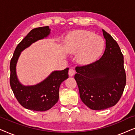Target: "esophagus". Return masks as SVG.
<instances>
[{
    "label": "esophagus",
    "mask_w": 135,
    "mask_h": 135,
    "mask_svg": "<svg viewBox=\"0 0 135 135\" xmlns=\"http://www.w3.org/2000/svg\"><path fill=\"white\" fill-rule=\"evenodd\" d=\"M75 74V71L74 69H73V68H71V69H69V75L70 76H73Z\"/></svg>",
    "instance_id": "obj_1"
}]
</instances>
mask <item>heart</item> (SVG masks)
<instances>
[{
    "label": "heart",
    "mask_w": 135,
    "mask_h": 135,
    "mask_svg": "<svg viewBox=\"0 0 135 135\" xmlns=\"http://www.w3.org/2000/svg\"><path fill=\"white\" fill-rule=\"evenodd\" d=\"M105 42L103 38L88 31L79 30L73 32L66 42V50L71 54L77 52V61L81 64L93 62L102 53Z\"/></svg>",
    "instance_id": "1"
}]
</instances>
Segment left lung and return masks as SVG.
I'll list each match as a JSON object with an SVG mask.
<instances>
[{
  "label": "left lung",
  "mask_w": 135,
  "mask_h": 135,
  "mask_svg": "<svg viewBox=\"0 0 135 135\" xmlns=\"http://www.w3.org/2000/svg\"><path fill=\"white\" fill-rule=\"evenodd\" d=\"M106 49L99 60L77 66L74 78L82 102L93 110L114 106L122 95L126 85L123 55L117 42L103 29Z\"/></svg>",
  "instance_id": "obj_1"
}]
</instances>
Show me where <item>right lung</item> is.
Segmentation results:
<instances>
[{
    "label": "right lung",
    "instance_id": "1",
    "mask_svg": "<svg viewBox=\"0 0 135 135\" xmlns=\"http://www.w3.org/2000/svg\"><path fill=\"white\" fill-rule=\"evenodd\" d=\"M50 33L49 26L33 29L18 44L10 61V84L15 97L22 106L35 111H45L58 102L60 85L68 78L69 68L53 71L47 79L36 85L25 86L17 78L16 66L22 51L38 40L47 37Z\"/></svg>",
    "mask_w": 135,
    "mask_h": 135
}]
</instances>
